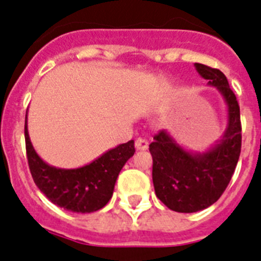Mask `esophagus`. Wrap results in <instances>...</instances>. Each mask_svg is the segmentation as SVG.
Listing matches in <instances>:
<instances>
[{"label": "esophagus", "instance_id": "esophagus-1", "mask_svg": "<svg viewBox=\"0 0 261 261\" xmlns=\"http://www.w3.org/2000/svg\"><path fill=\"white\" fill-rule=\"evenodd\" d=\"M147 147H149V142L145 138H137L136 140V149L137 150H146Z\"/></svg>", "mask_w": 261, "mask_h": 261}]
</instances>
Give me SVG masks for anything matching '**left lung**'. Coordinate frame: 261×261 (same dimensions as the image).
Here are the masks:
<instances>
[{
    "mask_svg": "<svg viewBox=\"0 0 261 261\" xmlns=\"http://www.w3.org/2000/svg\"><path fill=\"white\" fill-rule=\"evenodd\" d=\"M195 68L225 100L227 124L220 140L204 151L187 150L165 129L149 145L156 197L179 213L202 211L220 199L231 180L242 146L241 111L227 78L202 64H195Z\"/></svg>",
    "mask_w": 261,
    "mask_h": 261,
    "instance_id": "obj_1",
    "label": "left lung"
}]
</instances>
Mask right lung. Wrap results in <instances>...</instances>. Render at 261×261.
<instances>
[{
    "label": "right lung",
    "instance_id": "right-lung-1",
    "mask_svg": "<svg viewBox=\"0 0 261 261\" xmlns=\"http://www.w3.org/2000/svg\"><path fill=\"white\" fill-rule=\"evenodd\" d=\"M27 159L32 179L55 205L74 213H93L111 200L121 168L135 154V141L117 145L91 163L77 168H59L39 156L24 125Z\"/></svg>",
    "mask_w": 261,
    "mask_h": 261
}]
</instances>
